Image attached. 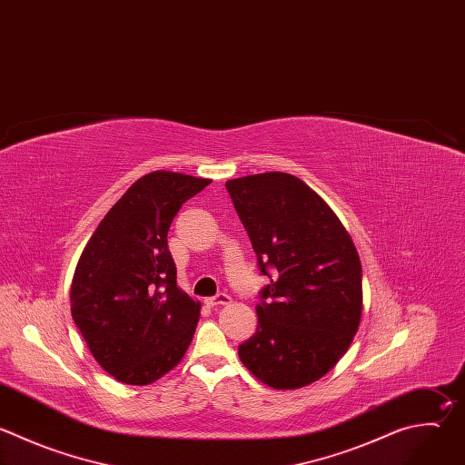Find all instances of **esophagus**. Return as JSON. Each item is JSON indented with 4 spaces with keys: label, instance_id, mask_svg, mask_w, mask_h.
Here are the masks:
<instances>
[{
    "label": "esophagus",
    "instance_id": "1",
    "mask_svg": "<svg viewBox=\"0 0 465 465\" xmlns=\"http://www.w3.org/2000/svg\"><path fill=\"white\" fill-rule=\"evenodd\" d=\"M230 302H232V297L228 293H217L215 297L206 299L208 306H223V304H230Z\"/></svg>",
    "mask_w": 465,
    "mask_h": 465
}]
</instances>
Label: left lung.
Here are the masks:
<instances>
[{"label":"left lung","mask_w":465,"mask_h":465,"mask_svg":"<svg viewBox=\"0 0 465 465\" xmlns=\"http://www.w3.org/2000/svg\"><path fill=\"white\" fill-rule=\"evenodd\" d=\"M259 270L257 332L242 365L272 389L323 378L349 351L361 320V262L329 204L301 179L257 173L226 183Z\"/></svg>","instance_id":"left-lung-1"}]
</instances>
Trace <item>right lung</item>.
<instances>
[{
    "instance_id": "right-lung-1",
    "label": "right lung",
    "mask_w": 465,
    "mask_h": 465,
    "mask_svg": "<svg viewBox=\"0 0 465 465\" xmlns=\"http://www.w3.org/2000/svg\"><path fill=\"white\" fill-rule=\"evenodd\" d=\"M212 181L175 172L140 177L85 244L71 282V314L98 365L149 385L184 358L201 302L177 286L168 232L181 206Z\"/></svg>"
}]
</instances>
